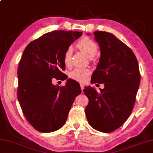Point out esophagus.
Here are the masks:
<instances>
[{"mask_svg": "<svg viewBox=\"0 0 153 153\" xmlns=\"http://www.w3.org/2000/svg\"><path fill=\"white\" fill-rule=\"evenodd\" d=\"M80 88H81L82 91H83L84 88V84H80Z\"/></svg>", "mask_w": 153, "mask_h": 153, "instance_id": "34e87169", "label": "esophagus"}]
</instances>
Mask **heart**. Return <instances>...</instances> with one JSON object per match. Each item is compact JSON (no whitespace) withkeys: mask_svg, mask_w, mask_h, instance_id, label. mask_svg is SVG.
<instances>
[{"mask_svg":"<svg viewBox=\"0 0 153 153\" xmlns=\"http://www.w3.org/2000/svg\"><path fill=\"white\" fill-rule=\"evenodd\" d=\"M77 47L84 51L88 58H93L96 56L97 53V45L94 41L88 38H84L77 43ZM72 48L69 47L66 50L63 56V62L67 67H69L71 62ZM91 74V71L88 69H82L77 68L72 71L70 74L71 78L77 82H83L87 79Z\"/></svg>","mask_w":153,"mask_h":153,"instance_id":"obj_1","label":"heart"}]
</instances>
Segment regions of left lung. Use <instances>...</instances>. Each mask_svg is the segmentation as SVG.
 Instances as JSON below:
<instances>
[{"label":"left lung","mask_w":153,"mask_h":153,"mask_svg":"<svg viewBox=\"0 0 153 153\" xmlns=\"http://www.w3.org/2000/svg\"><path fill=\"white\" fill-rule=\"evenodd\" d=\"M94 35L101 56L91 80L104 84V88L100 92L91 86L84 88L88 98L85 113L93 128L108 133L122 126L133 111L140 73L135 55L124 42L106 31Z\"/></svg>","instance_id":"1"}]
</instances>
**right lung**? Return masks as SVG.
<instances>
[{
    "mask_svg": "<svg viewBox=\"0 0 153 153\" xmlns=\"http://www.w3.org/2000/svg\"><path fill=\"white\" fill-rule=\"evenodd\" d=\"M81 31H53L29 43L18 68L17 97L22 113L34 128L51 133L65 124L74 100L82 92L79 83L67 79L65 86H55L53 79L67 76L64 53Z\"/></svg>",
    "mask_w": 153,
    "mask_h": 153,
    "instance_id": "1",
    "label": "right lung"
}]
</instances>
